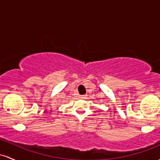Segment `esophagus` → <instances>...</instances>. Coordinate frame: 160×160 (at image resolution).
Returning <instances> with one entry per match:
<instances>
[{
	"label": "esophagus",
	"instance_id": "34e87169",
	"mask_svg": "<svg viewBox=\"0 0 160 160\" xmlns=\"http://www.w3.org/2000/svg\"><path fill=\"white\" fill-rule=\"evenodd\" d=\"M85 97H86V95H81L80 98H85Z\"/></svg>",
	"mask_w": 160,
	"mask_h": 160
}]
</instances>
